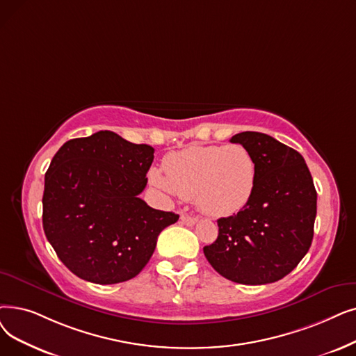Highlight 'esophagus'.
I'll use <instances>...</instances> for the list:
<instances>
[{
    "label": "esophagus",
    "instance_id": "1",
    "mask_svg": "<svg viewBox=\"0 0 356 356\" xmlns=\"http://www.w3.org/2000/svg\"><path fill=\"white\" fill-rule=\"evenodd\" d=\"M180 220H181V222H183V224H186V225H195V224L197 222V218H196V216L184 215V213L180 216Z\"/></svg>",
    "mask_w": 356,
    "mask_h": 356
}]
</instances>
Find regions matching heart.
<instances>
[{
    "label": "heart",
    "mask_w": 356,
    "mask_h": 356,
    "mask_svg": "<svg viewBox=\"0 0 356 356\" xmlns=\"http://www.w3.org/2000/svg\"><path fill=\"white\" fill-rule=\"evenodd\" d=\"M149 181L163 192L193 197L199 211L228 216L241 211L254 195L257 164L240 144L193 145L164 159V173L151 168Z\"/></svg>",
    "instance_id": "1"
}]
</instances>
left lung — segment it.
<instances>
[{
	"label": "left lung",
	"mask_w": 356,
	"mask_h": 356,
	"mask_svg": "<svg viewBox=\"0 0 356 356\" xmlns=\"http://www.w3.org/2000/svg\"><path fill=\"white\" fill-rule=\"evenodd\" d=\"M257 164L253 197L237 215L220 218L218 237L204 247L211 266L227 280L264 285L282 280L310 249L317 192L301 154L260 132L229 140Z\"/></svg>",
	"instance_id": "8db88e82"
}]
</instances>
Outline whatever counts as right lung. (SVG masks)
<instances>
[{"label":"right lung","mask_w":356,"mask_h":356,"mask_svg":"<svg viewBox=\"0 0 356 356\" xmlns=\"http://www.w3.org/2000/svg\"><path fill=\"white\" fill-rule=\"evenodd\" d=\"M154 148L112 131L67 141L44 175L43 229L60 261L84 281L132 280L179 215L154 209L140 195Z\"/></svg>","instance_id":"add662e5"}]
</instances>
